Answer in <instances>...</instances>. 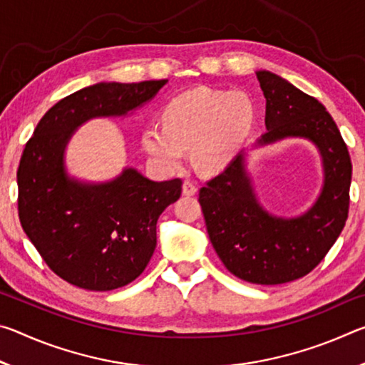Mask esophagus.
Wrapping results in <instances>:
<instances>
[{
    "label": "esophagus",
    "mask_w": 365,
    "mask_h": 365,
    "mask_svg": "<svg viewBox=\"0 0 365 365\" xmlns=\"http://www.w3.org/2000/svg\"><path fill=\"white\" fill-rule=\"evenodd\" d=\"M182 191H183L185 196H193L196 191H197V188H196V185L193 182L185 180L183 182V187H182Z\"/></svg>",
    "instance_id": "esophagus-1"
}]
</instances>
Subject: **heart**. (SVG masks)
<instances>
[{
    "instance_id": "b5f03b06",
    "label": "heart",
    "mask_w": 365,
    "mask_h": 365,
    "mask_svg": "<svg viewBox=\"0 0 365 365\" xmlns=\"http://www.w3.org/2000/svg\"><path fill=\"white\" fill-rule=\"evenodd\" d=\"M256 115L255 101L242 90L196 88L165 104L163 127H145L141 145L165 172L180 169L191 150L197 169L219 174L242 151Z\"/></svg>"
}]
</instances>
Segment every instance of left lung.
<instances>
[{
  "label": "left lung",
  "mask_w": 365,
  "mask_h": 365,
  "mask_svg": "<svg viewBox=\"0 0 365 365\" xmlns=\"http://www.w3.org/2000/svg\"><path fill=\"white\" fill-rule=\"evenodd\" d=\"M256 76L265 98L267 132L252 148L289 138L311 141L322 159L320 193L299 215L269 212L256 195L243 150L200 190V205L209 240L225 267L245 282L280 285L307 275L336 242L348 219L353 165L324 104L274 72Z\"/></svg>",
  "instance_id": "left-lung-1"
}]
</instances>
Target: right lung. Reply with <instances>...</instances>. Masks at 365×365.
<instances>
[{
  "mask_svg": "<svg viewBox=\"0 0 365 365\" xmlns=\"http://www.w3.org/2000/svg\"><path fill=\"white\" fill-rule=\"evenodd\" d=\"M165 82L85 86L41 117L22 153L21 225L49 269L78 288L110 292L137 279L156 248L159 215L180 197L182 180L154 182L133 168L108 182L80 180L67 172V145L85 122L143 108Z\"/></svg>",
  "mask_w": 365,
  "mask_h": 365,
  "instance_id": "obj_1",
  "label": "right lung"
}]
</instances>
